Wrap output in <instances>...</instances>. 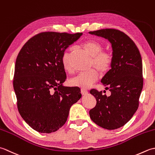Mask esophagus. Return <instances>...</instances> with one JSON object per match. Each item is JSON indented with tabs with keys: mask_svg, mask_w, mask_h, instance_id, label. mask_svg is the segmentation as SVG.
I'll list each match as a JSON object with an SVG mask.
<instances>
[{
	"mask_svg": "<svg viewBox=\"0 0 155 155\" xmlns=\"http://www.w3.org/2000/svg\"><path fill=\"white\" fill-rule=\"evenodd\" d=\"M88 93V91L87 90L84 89V88H81V94H82V95H86V94Z\"/></svg>",
	"mask_w": 155,
	"mask_h": 155,
	"instance_id": "1",
	"label": "esophagus"
}]
</instances>
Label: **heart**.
Listing matches in <instances>:
<instances>
[{"label": "heart", "mask_w": 155, "mask_h": 155, "mask_svg": "<svg viewBox=\"0 0 155 155\" xmlns=\"http://www.w3.org/2000/svg\"><path fill=\"white\" fill-rule=\"evenodd\" d=\"M81 47L91 56L90 68H94L96 69H91L86 72L78 74L69 80V84L71 86L75 87L88 88L98 80L99 74L97 71L100 74L104 75L111 69L114 62V57L110 51H102V44L96 40L87 41L82 44ZM69 58L70 55L68 51H66L63 53L61 58L62 65L67 71H71Z\"/></svg>", "instance_id": "1"}]
</instances>
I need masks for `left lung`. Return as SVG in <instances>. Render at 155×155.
Listing matches in <instances>:
<instances>
[{"mask_svg":"<svg viewBox=\"0 0 155 155\" xmlns=\"http://www.w3.org/2000/svg\"><path fill=\"white\" fill-rule=\"evenodd\" d=\"M89 33L108 39L114 57L111 69L101 80L111 95L91 90L96 105L90 110V116L100 127L114 130L126 124L138 108L143 87L141 55L133 41L120 31L105 29Z\"/></svg>","mask_w":155,"mask_h":155,"instance_id":"obj_1","label":"left lung"}]
</instances>
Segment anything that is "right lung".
Masks as SVG:
<instances>
[{
	"label": "right lung",
	"mask_w": 155,
	"mask_h": 155,
	"mask_svg": "<svg viewBox=\"0 0 155 155\" xmlns=\"http://www.w3.org/2000/svg\"><path fill=\"white\" fill-rule=\"evenodd\" d=\"M82 34L40 33L18 53L13 80L17 108L35 130L51 133L59 130L67 121L71 106L81 98L78 87L62 86L66 74L61 58Z\"/></svg>",
	"instance_id": "1"
}]
</instances>
